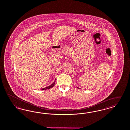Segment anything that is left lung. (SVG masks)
I'll return each instance as SVG.
<instances>
[{
  "label": "left lung",
  "instance_id": "obj_1",
  "mask_svg": "<svg viewBox=\"0 0 130 130\" xmlns=\"http://www.w3.org/2000/svg\"><path fill=\"white\" fill-rule=\"evenodd\" d=\"M79 89H80V88H79Z\"/></svg>",
  "mask_w": 130,
  "mask_h": 130
}]
</instances>
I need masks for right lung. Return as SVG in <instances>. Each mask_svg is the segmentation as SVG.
I'll list each match as a JSON object with an SVG mask.
<instances>
[{"label": "right lung", "instance_id": "add662e5", "mask_svg": "<svg viewBox=\"0 0 130 130\" xmlns=\"http://www.w3.org/2000/svg\"><path fill=\"white\" fill-rule=\"evenodd\" d=\"M55 81L54 82V83L52 84V85H49L48 86H47V87H45V88H42V89H41L42 90H46V89H50V88H52V87H53L54 86V85H55Z\"/></svg>", "mask_w": 130, "mask_h": 130}]
</instances>
